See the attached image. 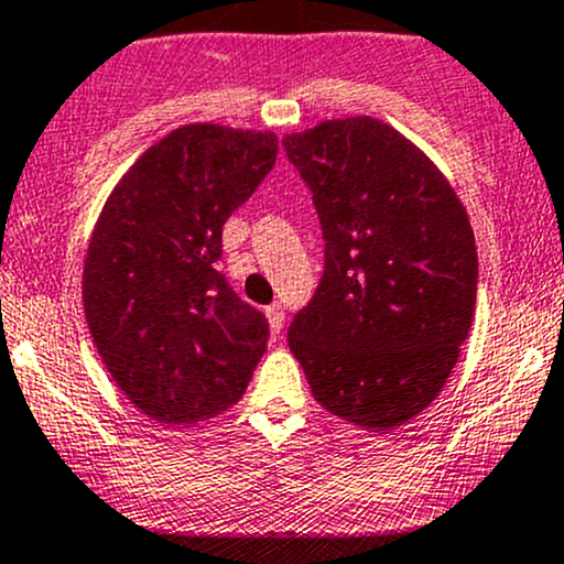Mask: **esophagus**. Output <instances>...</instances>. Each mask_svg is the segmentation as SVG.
Segmentation results:
<instances>
[{"instance_id": "esophagus-1", "label": "esophagus", "mask_w": 564, "mask_h": 564, "mask_svg": "<svg viewBox=\"0 0 564 564\" xmlns=\"http://www.w3.org/2000/svg\"><path fill=\"white\" fill-rule=\"evenodd\" d=\"M265 317H269V325L271 330L280 333L284 328V308L282 304H271L269 308H265Z\"/></svg>"}]
</instances>
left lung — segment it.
Listing matches in <instances>:
<instances>
[{"label":"left lung","instance_id":"obj_1","mask_svg":"<svg viewBox=\"0 0 564 564\" xmlns=\"http://www.w3.org/2000/svg\"><path fill=\"white\" fill-rule=\"evenodd\" d=\"M282 148L325 241L290 352L336 416L403 425L438 395L468 338L478 284L468 215L444 174L381 120H325Z\"/></svg>","mask_w":564,"mask_h":564}]
</instances>
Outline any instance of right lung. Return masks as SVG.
<instances>
[{
  "instance_id": "1",
  "label": "right lung",
  "mask_w": 564,
  "mask_h": 564,
  "mask_svg": "<svg viewBox=\"0 0 564 564\" xmlns=\"http://www.w3.org/2000/svg\"><path fill=\"white\" fill-rule=\"evenodd\" d=\"M276 161V137L183 126L123 174L90 239L83 306L129 401L191 425L245 395L269 319L220 271L223 226Z\"/></svg>"
}]
</instances>
